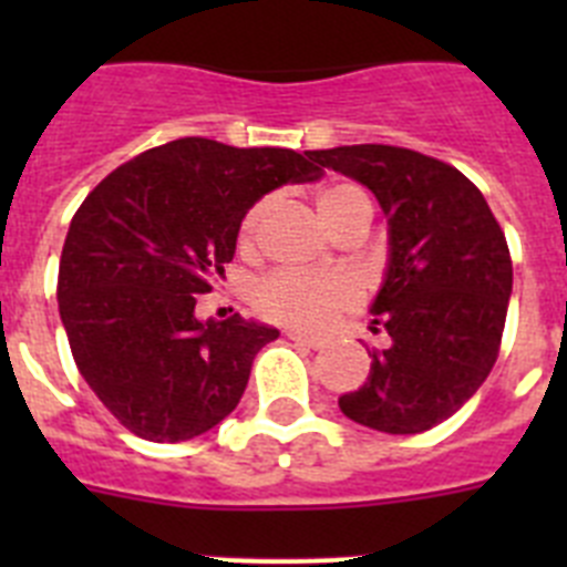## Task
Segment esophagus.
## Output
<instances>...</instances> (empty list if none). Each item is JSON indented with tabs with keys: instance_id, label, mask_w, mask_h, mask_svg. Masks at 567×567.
Returning a JSON list of instances; mask_svg holds the SVG:
<instances>
[{
	"instance_id": "esophagus-1",
	"label": "esophagus",
	"mask_w": 567,
	"mask_h": 567,
	"mask_svg": "<svg viewBox=\"0 0 567 567\" xmlns=\"http://www.w3.org/2000/svg\"><path fill=\"white\" fill-rule=\"evenodd\" d=\"M289 340H292V343H298V346H307V349H323V346H327V340L323 338H309V334H303V332H289Z\"/></svg>"
}]
</instances>
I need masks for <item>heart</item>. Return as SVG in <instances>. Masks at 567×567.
Segmentation results:
<instances>
[{
  "label": "heart",
  "mask_w": 567,
  "mask_h": 567,
  "mask_svg": "<svg viewBox=\"0 0 567 567\" xmlns=\"http://www.w3.org/2000/svg\"><path fill=\"white\" fill-rule=\"evenodd\" d=\"M315 207H318L320 221L327 224L334 235L352 221H372L374 204L363 187L352 182H334L320 187L315 193ZM269 213V202H255L244 213L238 227V247L255 249L260 238V227ZM255 309L260 318L284 323V327L303 329V332H320L332 327L343 312L358 307L360 289L349 275L327 272L309 275L280 269V272L267 275L255 287Z\"/></svg>",
  "instance_id": "obj_1"
}]
</instances>
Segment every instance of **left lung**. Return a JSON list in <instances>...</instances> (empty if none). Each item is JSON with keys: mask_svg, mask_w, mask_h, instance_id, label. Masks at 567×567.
<instances>
[{"mask_svg": "<svg viewBox=\"0 0 567 567\" xmlns=\"http://www.w3.org/2000/svg\"><path fill=\"white\" fill-rule=\"evenodd\" d=\"M374 193L389 218V267L372 303L374 332L349 420L385 434H420L452 417L497 363L511 298V252L483 193L452 164L389 144L312 150Z\"/></svg>", "mask_w": 567, "mask_h": 567, "instance_id": "1", "label": "left lung"}]
</instances>
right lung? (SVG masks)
Here are the masks:
<instances>
[{"label": "right lung", "mask_w": 567, "mask_h": 567, "mask_svg": "<svg viewBox=\"0 0 567 567\" xmlns=\"http://www.w3.org/2000/svg\"><path fill=\"white\" fill-rule=\"evenodd\" d=\"M309 153L178 138L135 155L76 209L59 315L79 372L124 429L182 443L221 423L278 329L195 318L235 255L240 218L284 184L320 178Z\"/></svg>", "instance_id": "right-lung-1"}]
</instances>
